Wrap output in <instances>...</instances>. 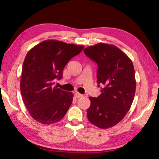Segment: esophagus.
<instances>
[{
    "instance_id": "1",
    "label": "esophagus",
    "mask_w": 159,
    "mask_h": 159,
    "mask_svg": "<svg viewBox=\"0 0 159 159\" xmlns=\"http://www.w3.org/2000/svg\"><path fill=\"white\" fill-rule=\"evenodd\" d=\"M74 96H75V97L76 98H81L83 96L82 94H80L79 92H75V93H74Z\"/></svg>"
}]
</instances>
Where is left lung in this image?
Masks as SVG:
<instances>
[{"label": "left lung", "mask_w": 159, "mask_h": 159, "mask_svg": "<svg viewBox=\"0 0 159 159\" xmlns=\"http://www.w3.org/2000/svg\"><path fill=\"white\" fill-rule=\"evenodd\" d=\"M85 55L95 61L98 87L101 94L90 97L87 118L100 128L118 124L126 116L135 94L136 81L133 62L117 47L100 43L84 49Z\"/></svg>", "instance_id": "obj_1"}]
</instances>
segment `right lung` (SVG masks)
Masks as SVG:
<instances>
[{"instance_id":"add662e5","label":"right lung","mask_w":159,"mask_h":159,"mask_svg":"<svg viewBox=\"0 0 159 159\" xmlns=\"http://www.w3.org/2000/svg\"><path fill=\"white\" fill-rule=\"evenodd\" d=\"M83 46L48 39L29 50L22 65L20 91L31 117L43 124H52L65 116L73 94L54 87L61 79L67 62L82 51Z\"/></svg>"}]
</instances>
